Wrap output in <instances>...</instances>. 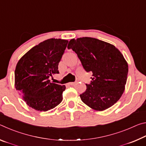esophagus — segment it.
I'll return each instance as SVG.
<instances>
[{
  "mask_svg": "<svg viewBox=\"0 0 146 146\" xmlns=\"http://www.w3.org/2000/svg\"><path fill=\"white\" fill-rule=\"evenodd\" d=\"M75 84H76V82H70V83H69V84L71 85V86H73V85H75Z\"/></svg>",
  "mask_w": 146,
  "mask_h": 146,
  "instance_id": "1",
  "label": "esophagus"
}]
</instances>
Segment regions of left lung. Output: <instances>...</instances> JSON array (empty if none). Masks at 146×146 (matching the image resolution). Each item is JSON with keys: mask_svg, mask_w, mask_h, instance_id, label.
Returning a JSON list of instances; mask_svg holds the SVG:
<instances>
[{"mask_svg": "<svg viewBox=\"0 0 146 146\" xmlns=\"http://www.w3.org/2000/svg\"><path fill=\"white\" fill-rule=\"evenodd\" d=\"M68 48L77 54L87 72L93 73L92 81L80 95L82 102L99 111L114 105L124 91L128 73L120 51L113 44L91 37L71 39Z\"/></svg>", "mask_w": 146, "mask_h": 146, "instance_id": "1", "label": "left lung"}]
</instances>
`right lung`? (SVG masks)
Wrapping results in <instances>:
<instances>
[{"instance_id": "obj_1", "label": "right lung", "mask_w": 146, "mask_h": 146, "mask_svg": "<svg viewBox=\"0 0 146 146\" xmlns=\"http://www.w3.org/2000/svg\"><path fill=\"white\" fill-rule=\"evenodd\" d=\"M68 40L49 38L34 46L17 64L15 86L29 107L40 111L55 108L62 101L66 86L51 82Z\"/></svg>"}]
</instances>
